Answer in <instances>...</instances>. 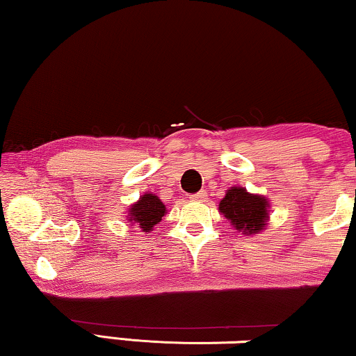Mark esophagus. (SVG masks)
Returning a JSON list of instances; mask_svg holds the SVG:
<instances>
[{
	"label": "esophagus",
	"mask_w": 356,
	"mask_h": 356,
	"mask_svg": "<svg viewBox=\"0 0 356 356\" xmlns=\"http://www.w3.org/2000/svg\"><path fill=\"white\" fill-rule=\"evenodd\" d=\"M193 201H206L207 200V193L206 191H200L196 193V195L191 196Z\"/></svg>",
	"instance_id": "34e87169"
}]
</instances>
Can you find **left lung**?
<instances>
[{
	"label": "left lung",
	"mask_w": 356,
	"mask_h": 356,
	"mask_svg": "<svg viewBox=\"0 0 356 356\" xmlns=\"http://www.w3.org/2000/svg\"><path fill=\"white\" fill-rule=\"evenodd\" d=\"M219 211L235 229L243 234H255L265 227L268 219V201L250 195L243 188H230L219 204Z\"/></svg>",
	"instance_id": "8db88e82"
}]
</instances>
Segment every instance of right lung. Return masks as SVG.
Instances as JSON below:
<instances>
[{
  "label": "right lung",
  "instance_id": "obj_1",
  "mask_svg": "<svg viewBox=\"0 0 356 356\" xmlns=\"http://www.w3.org/2000/svg\"><path fill=\"white\" fill-rule=\"evenodd\" d=\"M165 216V204L155 195L145 193L144 196L129 209V220L137 222V227H140L145 232H150Z\"/></svg>",
  "mask_w": 356,
  "mask_h": 356
}]
</instances>
